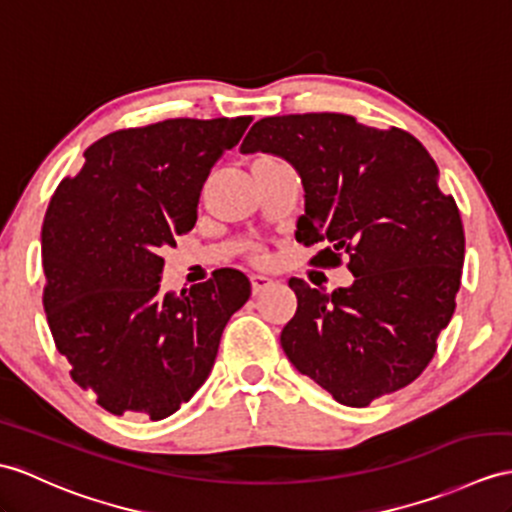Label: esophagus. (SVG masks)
Returning <instances> with one entry per match:
<instances>
[{"instance_id": "1", "label": "esophagus", "mask_w": 512, "mask_h": 512, "mask_svg": "<svg viewBox=\"0 0 512 512\" xmlns=\"http://www.w3.org/2000/svg\"><path fill=\"white\" fill-rule=\"evenodd\" d=\"M271 284H273V280L269 276H252V291H254V295L267 291Z\"/></svg>"}]
</instances>
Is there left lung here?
I'll use <instances>...</instances> for the list:
<instances>
[{
	"label": "left lung",
	"instance_id": "left-lung-1",
	"mask_svg": "<svg viewBox=\"0 0 512 512\" xmlns=\"http://www.w3.org/2000/svg\"><path fill=\"white\" fill-rule=\"evenodd\" d=\"M241 152L291 162L306 193L295 239L330 243L319 267L350 254L356 278L332 293L289 280L297 310L280 343L295 369L354 408L419 378L454 315L465 260L463 219L426 147L400 128L306 112L256 121Z\"/></svg>",
	"mask_w": 512,
	"mask_h": 512
}]
</instances>
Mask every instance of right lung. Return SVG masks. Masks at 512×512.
Instances as JSON below:
<instances>
[{"label": "right lung", "mask_w": 512, "mask_h": 512, "mask_svg": "<svg viewBox=\"0 0 512 512\" xmlns=\"http://www.w3.org/2000/svg\"><path fill=\"white\" fill-rule=\"evenodd\" d=\"M249 123L167 119L106 134L52 195L41 232L47 323L73 382L112 415L158 421L189 402L252 295L236 269L160 289V249L193 230L210 169Z\"/></svg>", "instance_id": "1"}]
</instances>
